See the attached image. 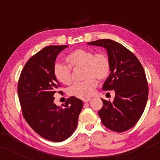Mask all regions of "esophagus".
<instances>
[{
	"instance_id": "obj_1",
	"label": "esophagus",
	"mask_w": 160,
	"mask_h": 160,
	"mask_svg": "<svg viewBox=\"0 0 160 160\" xmlns=\"http://www.w3.org/2000/svg\"><path fill=\"white\" fill-rule=\"evenodd\" d=\"M82 102H85V103H86V102H89V101L91 100V98H82Z\"/></svg>"
}]
</instances>
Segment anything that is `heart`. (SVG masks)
I'll use <instances>...</instances> for the list:
<instances>
[{"label": "heart", "instance_id": "obj_1", "mask_svg": "<svg viewBox=\"0 0 160 160\" xmlns=\"http://www.w3.org/2000/svg\"><path fill=\"white\" fill-rule=\"evenodd\" d=\"M67 60L73 68H82V77L85 80L74 82L68 89L70 95L84 98L91 96L98 85L97 79L104 80L111 73V62L103 52L95 53L90 49H78L70 52ZM53 74L62 83L72 81L71 68L62 62H56L53 66Z\"/></svg>", "mask_w": 160, "mask_h": 160}]
</instances>
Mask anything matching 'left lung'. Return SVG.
I'll list each match as a JSON object with an SVG mask.
<instances>
[{
	"mask_svg": "<svg viewBox=\"0 0 160 160\" xmlns=\"http://www.w3.org/2000/svg\"><path fill=\"white\" fill-rule=\"evenodd\" d=\"M87 44L105 48L111 62V74L102 89L114 90L115 97L112 102L102 99L103 106L98 115L102 124L117 132L128 130L140 119L148 101L144 70L131 51L114 40L102 39Z\"/></svg>",
	"mask_w": 160,
	"mask_h": 160,
	"instance_id": "1",
	"label": "left lung"
}]
</instances>
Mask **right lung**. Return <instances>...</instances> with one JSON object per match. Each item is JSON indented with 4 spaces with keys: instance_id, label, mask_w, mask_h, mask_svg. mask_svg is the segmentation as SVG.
<instances>
[{
    "instance_id": "1",
    "label": "right lung",
    "mask_w": 160,
    "mask_h": 160,
    "mask_svg": "<svg viewBox=\"0 0 160 160\" xmlns=\"http://www.w3.org/2000/svg\"><path fill=\"white\" fill-rule=\"evenodd\" d=\"M68 47L48 46L37 52L24 66L18 82L25 120L38 135L54 142H61L72 135L82 108V101L74 96L68 98L63 108L53 102L60 86L53 66L57 56Z\"/></svg>"
}]
</instances>
